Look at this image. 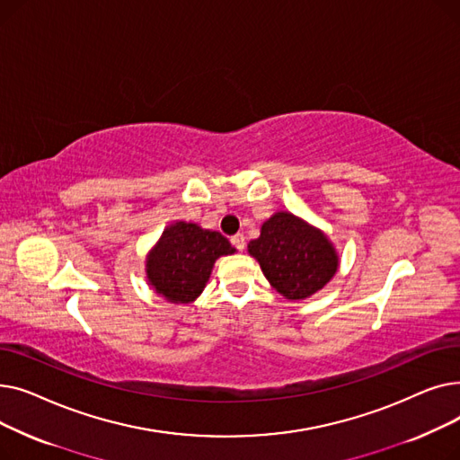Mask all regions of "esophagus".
I'll list each match as a JSON object with an SVG mask.
<instances>
[{
	"label": "esophagus",
	"instance_id": "obj_1",
	"mask_svg": "<svg viewBox=\"0 0 460 460\" xmlns=\"http://www.w3.org/2000/svg\"><path fill=\"white\" fill-rule=\"evenodd\" d=\"M231 244H233L238 252H243V250L246 248V236H244L243 233H236L234 236H231Z\"/></svg>",
	"mask_w": 460,
	"mask_h": 460
}]
</instances>
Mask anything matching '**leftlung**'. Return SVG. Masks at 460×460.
I'll return each mask as SVG.
<instances>
[{"label": "left lung", "mask_w": 460, "mask_h": 460, "mask_svg": "<svg viewBox=\"0 0 460 460\" xmlns=\"http://www.w3.org/2000/svg\"><path fill=\"white\" fill-rule=\"evenodd\" d=\"M279 295L304 300L323 288L337 270V255L328 238L291 212H278L248 244Z\"/></svg>", "instance_id": "1"}]
</instances>
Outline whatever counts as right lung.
<instances>
[{
	"label": "right lung",
	"mask_w": 460,
	"mask_h": 460,
	"mask_svg": "<svg viewBox=\"0 0 460 460\" xmlns=\"http://www.w3.org/2000/svg\"><path fill=\"white\" fill-rule=\"evenodd\" d=\"M231 253L234 248L222 233L177 222L162 233L149 253L147 278L165 300L188 304L201 295L214 261Z\"/></svg>",
	"instance_id": "add662e5"
}]
</instances>
